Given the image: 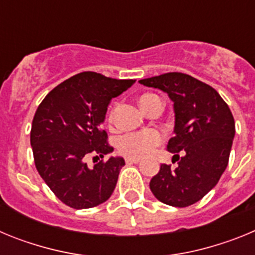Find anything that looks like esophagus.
I'll list each match as a JSON object with an SVG mask.
<instances>
[{"mask_svg":"<svg viewBox=\"0 0 255 255\" xmlns=\"http://www.w3.org/2000/svg\"><path fill=\"white\" fill-rule=\"evenodd\" d=\"M140 158H132V157H128L126 158V163H139Z\"/></svg>","mask_w":255,"mask_h":255,"instance_id":"34e87169","label":"esophagus"}]
</instances>
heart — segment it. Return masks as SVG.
<instances>
[{"label":"heart","instance_id":"heart-1","mask_svg":"<svg viewBox=\"0 0 255 255\" xmlns=\"http://www.w3.org/2000/svg\"><path fill=\"white\" fill-rule=\"evenodd\" d=\"M158 98L154 94H143L139 98V105L143 111L148 107L152 100ZM114 114L111 115V120ZM162 141V136L155 130H141V131L129 132L123 135L117 141V148L126 157L132 158H143L145 155L150 154L157 145Z\"/></svg>","mask_w":255,"mask_h":255}]
</instances>
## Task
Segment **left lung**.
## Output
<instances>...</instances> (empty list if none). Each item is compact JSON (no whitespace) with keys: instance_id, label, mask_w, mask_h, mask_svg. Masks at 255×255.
<instances>
[{"instance_id":"8db88e82","label":"left lung","mask_w":255,"mask_h":255,"mask_svg":"<svg viewBox=\"0 0 255 255\" xmlns=\"http://www.w3.org/2000/svg\"><path fill=\"white\" fill-rule=\"evenodd\" d=\"M139 83L167 93L175 112V135L167 150L177 166L162 163L150 190L164 204L191 206L217 185L226 170L235 136L233 114L216 89L186 74L167 73Z\"/></svg>"}]
</instances>
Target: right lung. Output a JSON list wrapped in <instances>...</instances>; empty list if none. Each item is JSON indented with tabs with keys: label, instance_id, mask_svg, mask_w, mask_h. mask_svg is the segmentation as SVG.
I'll return each mask as SVG.
<instances>
[{
	"label": "right lung",
	"instance_id": "right-lung-1",
	"mask_svg": "<svg viewBox=\"0 0 255 255\" xmlns=\"http://www.w3.org/2000/svg\"><path fill=\"white\" fill-rule=\"evenodd\" d=\"M134 83L84 71L58 84L38 106L30 131L35 167L66 206L92 208L114 193L125 159L111 155L93 167H88L85 159L114 152L102 124L112 98Z\"/></svg>",
	"mask_w": 255,
	"mask_h": 255
}]
</instances>
